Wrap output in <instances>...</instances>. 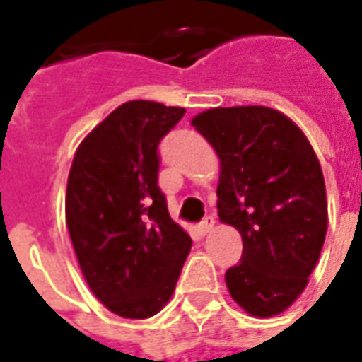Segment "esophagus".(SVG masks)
I'll use <instances>...</instances> for the list:
<instances>
[{"mask_svg": "<svg viewBox=\"0 0 362 362\" xmlns=\"http://www.w3.org/2000/svg\"><path fill=\"white\" fill-rule=\"evenodd\" d=\"M213 227H215V217H213V215H207V217L199 223V230H202V235L211 233Z\"/></svg>", "mask_w": 362, "mask_h": 362, "instance_id": "obj_1", "label": "esophagus"}]
</instances>
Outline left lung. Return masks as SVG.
<instances>
[{
    "label": "left lung",
    "instance_id": "8db88e82",
    "mask_svg": "<svg viewBox=\"0 0 362 362\" xmlns=\"http://www.w3.org/2000/svg\"><path fill=\"white\" fill-rule=\"evenodd\" d=\"M192 126L221 158L219 219L243 236L228 293L252 316H275L308 285L326 240L318 157L295 122L267 106L211 108Z\"/></svg>",
    "mask_w": 362,
    "mask_h": 362
}]
</instances>
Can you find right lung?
I'll return each mask as SVG.
<instances>
[{
    "label": "right lung",
    "mask_w": 362,
    "mask_h": 362,
    "mask_svg": "<svg viewBox=\"0 0 362 362\" xmlns=\"http://www.w3.org/2000/svg\"><path fill=\"white\" fill-rule=\"evenodd\" d=\"M184 108L153 100L122 104L75 153L66 221L87 285L122 318L165 306L192 248L158 188V143Z\"/></svg>",
    "instance_id": "obj_1"
}]
</instances>
